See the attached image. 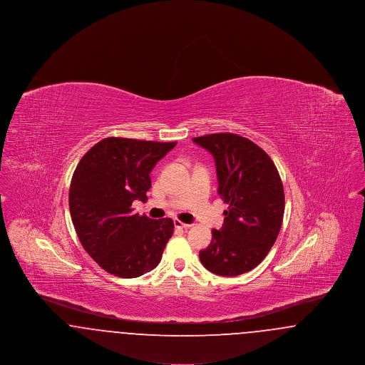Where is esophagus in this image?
<instances>
[{"instance_id":"1","label":"esophagus","mask_w":365,"mask_h":365,"mask_svg":"<svg viewBox=\"0 0 365 365\" xmlns=\"http://www.w3.org/2000/svg\"><path fill=\"white\" fill-rule=\"evenodd\" d=\"M174 225L176 228H189V227H191L190 225L183 223V222H180V220H175Z\"/></svg>"}]
</instances>
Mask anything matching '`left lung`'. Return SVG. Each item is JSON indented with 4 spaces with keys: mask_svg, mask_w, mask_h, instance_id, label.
<instances>
[{
    "mask_svg": "<svg viewBox=\"0 0 365 365\" xmlns=\"http://www.w3.org/2000/svg\"><path fill=\"white\" fill-rule=\"evenodd\" d=\"M192 142L215 158L217 191L228 204L223 227L212 230L200 260L220 277L252 271L271 250L283 222L284 191L278 170L255 142L237 134H209Z\"/></svg>",
    "mask_w": 365,
    "mask_h": 365,
    "instance_id": "left-lung-1",
    "label": "left lung"
}]
</instances>
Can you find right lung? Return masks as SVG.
Listing matches in <instances>:
<instances>
[{"mask_svg": "<svg viewBox=\"0 0 365 365\" xmlns=\"http://www.w3.org/2000/svg\"><path fill=\"white\" fill-rule=\"evenodd\" d=\"M176 142L109 137L81 158L70 186V212L88 256L106 272L138 278L155 269L174 234L170 217L133 213L146 201L150 173Z\"/></svg>", "mask_w": 365, "mask_h": 365, "instance_id": "obj_1", "label": "right lung"}]
</instances>
